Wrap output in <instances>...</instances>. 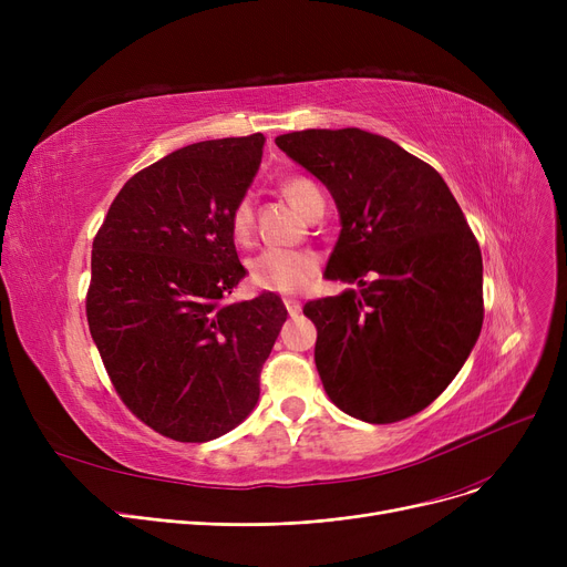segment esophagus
I'll list each match as a JSON object with an SVG mask.
<instances>
[{
  "label": "esophagus",
  "mask_w": 567,
  "mask_h": 567,
  "mask_svg": "<svg viewBox=\"0 0 567 567\" xmlns=\"http://www.w3.org/2000/svg\"><path fill=\"white\" fill-rule=\"evenodd\" d=\"M282 303H285V308H287V312L291 317H296V315L301 312V301L299 299H291V296H287V299H282Z\"/></svg>",
  "instance_id": "obj_1"
}]
</instances>
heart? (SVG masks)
Listing matches in <instances>:
<instances>
[{
  "label": "heart",
  "mask_w": 567,
  "mask_h": 567,
  "mask_svg": "<svg viewBox=\"0 0 567 567\" xmlns=\"http://www.w3.org/2000/svg\"><path fill=\"white\" fill-rule=\"evenodd\" d=\"M282 195L299 208L303 216H310L312 208L323 206L321 190L310 182L308 176H287L280 184ZM255 208L250 197L236 199L229 212V231L236 244H248L252 238ZM250 282L261 291L276 293H296L306 289L317 271L319 259L306 250H282L266 248L250 261Z\"/></svg>",
  "instance_id": "b5f03b06"
}]
</instances>
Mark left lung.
I'll return each instance as SVG.
<instances>
[{
  "label": "left lung",
  "mask_w": 567,
  "mask_h": 567,
  "mask_svg": "<svg viewBox=\"0 0 567 567\" xmlns=\"http://www.w3.org/2000/svg\"><path fill=\"white\" fill-rule=\"evenodd\" d=\"M276 144L338 204L326 278L361 285L303 308L323 389L359 421H404L449 389L481 336V246L441 174L389 137L310 128Z\"/></svg>",
  "instance_id": "obj_1"
}]
</instances>
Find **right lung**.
Returning <instances> with one entry per match:
<instances>
[{
	"label": "right lung",
	"mask_w": 567,
	"mask_h": 567,
	"mask_svg": "<svg viewBox=\"0 0 567 567\" xmlns=\"http://www.w3.org/2000/svg\"><path fill=\"white\" fill-rule=\"evenodd\" d=\"M264 135L206 140L133 174L94 236L86 321L107 377L154 432L212 441L259 400L287 319L276 293L229 303L246 276L229 212L261 163Z\"/></svg>",
	"instance_id": "right-lung-1"
}]
</instances>
